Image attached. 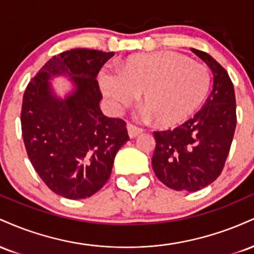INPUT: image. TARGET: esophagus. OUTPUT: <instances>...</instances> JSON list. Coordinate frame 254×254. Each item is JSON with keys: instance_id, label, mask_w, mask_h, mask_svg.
Listing matches in <instances>:
<instances>
[{"instance_id": "1", "label": "esophagus", "mask_w": 254, "mask_h": 254, "mask_svg": "<svg viewBox=\"0 0 254 254\" xmlns=\"http://www.w3.org/2000/svg\"><path fill=\"white\" fill-rule=\"evenodd\" d=\"M127 132H129V136L130 138H135L139 135V133L143 132V129H141V127H136V125L133 124H127Z\"/></svg>"}]
</instances>
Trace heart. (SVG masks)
Instances as JSON below:
<instances>
[{
	"instance_id": "1",
	"label": "heart",
	"mask_w": 254,
	"mask_h": 254,
	"mask_svg": "<svg viewBox=\"0 0 254 254\" xmlns=\"http://www.w3.org/2000/svg\"><path fill=\"white\" fill-rule=\"evenodd\" d=\"M100 87L115 111L132 104L142 93V116L172 127L193 115L208 94L210 72L205 65L172 51L137 55L121 70H104Z\"/></svg>"
}]
</instances>
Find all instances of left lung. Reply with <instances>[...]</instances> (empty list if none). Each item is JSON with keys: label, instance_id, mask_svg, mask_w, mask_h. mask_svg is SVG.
Instances as JSON below:
<instances>
[{"label": "left lung", "instance_id": "obj_1", "mask_svg": "<svg viewBox=\"0 0 254 254\" xmlns=\"http://www.w3.org/2000/svg\"><path fill=\"white\" fill-rule=\"evenodd\" d=\"M214 75L212 90L193 117L173 130L154 131L155 176L177 191L193 192L216 180L229 154L235 127L234 86L226 69L206 52L191 49Z\"/></svg>", "mask_w": 254, "mask_h": 254}]
</instances>
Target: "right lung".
Returning a JSON list of instances; mask_svg holds the SVG:
<instances>
[{"mask_svg":"<svg viewBox=\"0 0 254 254\" xmlns=\"http://www.w3.org/2000/svg\"><path fill=\"white\" fill-rule=\"evenodd\" d=\"M113 52L72 49L54 56L27 84L22 99V138L32 166L51 191L69 199L98 192L115 156L129 141L123 119L101 112L97 76ZM68 76L75 88L64 99L48 81Z\"/></svg>","mask_w":254,"mask_h":254,"instance_id":"1","label":"right lung"}]
</instances>
